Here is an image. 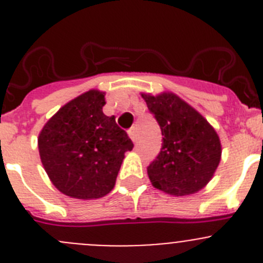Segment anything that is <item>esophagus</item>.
<instances>
[{"mask_svg":"<svg viewBox=\"0 0 263 263\" xmlns=\"http://www.w3.org/2000/svg\"><path fill=\"white\" fill-rule=\"evenodd\" d=\"M127 134H129V137H130V139H132V141L134 142V143H136L137 142V136H136V129H134V127H132V129L129 130V132H127Z\"/></svg>","mask_w":263,"mask_h":263,"instance_id":"obj_1","label":"esophagus"}]
</instances>
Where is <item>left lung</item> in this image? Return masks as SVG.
I'll list each match as a JSON object with an SVG mask.
<instances>
[{
    "label": "left lung",
    "instance_id": "8db88e82",
    "mask_svg": "<svg viewBox=\"0 0 263 263\" xmlns=\"http://www.w3.org/2000/svg\"><path fill=\"white\" fill-rule=\"evenodd\" d=\"M163 136L159 155L147 167L153 186L171 196L199 192L213 179L221 156L215 129L172 92L142 93Z\"/></svg>",
    "mask_w": 263,
    "mask_h": 263
}]
</instances>
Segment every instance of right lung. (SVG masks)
Segmentation results:
<instances>
[{"instance_id": "add662e5", "label": "right lung", "mask_w": 263, "mask_h": 263, "mask_svg": "<svg viewBox=\"0 0 263 263\" xmlns=\"http://www.w3.org/2000/svg\"><path fill=\"white\" fill-rule=\"evenodd\" d=\"M105 93L90 90L60 108L37 138L39 154L50 181L65 196L93 199L113 189L133 142L103 113Z\"/></svg>"}]
</instances>
